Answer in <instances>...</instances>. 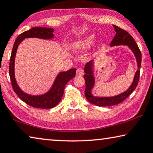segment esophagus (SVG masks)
Wrapping results in <instances>:
<instances>
[{
	"instance_id": "esophagus-1",
	"label": "esophagus",
	"mask_w": 153,
	"mask_h": 153,
	"mask_svg": "<svg viewBox=\"0 0 153 153\" xmlns=\"http://www.w3.org/2000/svg\"><path fill=\"white\" fill-rule=\"evenodd\" d=\"M76 74L77 76H83L84 75V71L82 68H78L76 71Z\"/></svg>"
}]
</instances>
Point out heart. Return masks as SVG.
Listing matches in <instances>:
<instances>
[{"instance_id": "obj_1", "label": "heart", "mask_w": 153, "mask_h": 153, "mask_svg": "<svg viewBox=\"0 0 153 153\" xmlns=\"http://www.w3.org/2000/svg\"><path fill=\"white\" fill-rule=\"evenodd\" d=\"M94 41V36L93 35H91L84 38V39L78 41L77 42H76L73 44V48L74 49L79 50V49H84V48H87L93 44Z\"/></svg>"}]
</instances>
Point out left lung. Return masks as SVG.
<instances>
[{"label":"left lung","mask_w":153,"mask_h":153,"mask_svg":"<svg viewBox=\"0 0 153 153\" xmlns=\"http://www.w3.org/2000/svg\"><path fill=\"white\" fill-rule=\"evenodd\" d=\"M114 28L116 31V35L111 41L110 46L116 45H128L132 52L134 54L135 59L137 63V71L135 74L133 81L131 85L124 93H121L118 95L114 97H94L92 94L91 91L93 89L94 84V77L93 76V61H89L87 62L84 67V72L85 74L84 76V78L85 79L86 89H85V96L90 103L94 104L99 107H103V106H110L115 105L117 104L123 102L125 99H127L133 91L136 88L140 79V67H141L142 62V54L141 52L138 48L137 43H135V40L133 39L132 36L127 31L123 29L118 27L117 26L113 25Z\"/></svg>","instance_id":"1"}]
</instances>
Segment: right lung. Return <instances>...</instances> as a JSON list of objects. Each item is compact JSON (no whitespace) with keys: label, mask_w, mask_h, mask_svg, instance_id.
Here are the masks:
<instances>
[{"label":"right lung","mask_w":153,"mask_h":153,"mask_svg":"<svg viewBox=\"0 0 153 153\" xmlns=\"http://www.w3.org/2000/svg\"><path fill=\"white\" fill-rule=\"evenodd\" d=\"M54 29L45 27H34L30 30L21 33L17 37L14 43L11 55L9 62V76H10L12 88L22 101L36 108L50 109L57 105L63 96L65 85L70 79L74 78L76 76V69H71L67 71L59 73L53 84L52 88L47 93L42 95H30L22 91L17 84L15 74H14V65L15 57L18 45L26 38H39L43 39H50L54 37L53 35Z\"/></svg>","instance_id":"obj_1"}]
</instances>
